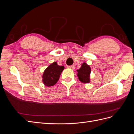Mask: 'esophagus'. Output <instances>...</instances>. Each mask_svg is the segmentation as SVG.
I'll return each instance as SVG.
<instances>
[{
    "instance_id": "1",
    "label": "esophagus",
    "mask_w": 134,
    "mask_h": 134,
    "mask_svg": "<svg viewBox=\"0 0 134 134\" xmlns=\"http://www.w3.org/2000/svg\"><path fill=\"white\" fill-rule=\"evenodd\" d=\"M68 68L69 69H74L75 68V65H70V66H68Z\"/></svg>"
}]
</instances>
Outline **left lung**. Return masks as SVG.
Returning a JSON list of instances; mask_svg holds the SVG:
<instances>
[{"label": "left lung", "instance_id": "left-lung-1", "mask_svg": "<svg viewBox=\"0 0 134 134\" xmlns=\"http://www.w3.org/2000/svg\"><path fill=\"white\" fill-rule=\"evenodd\" d=\"M78 72L77 76L79 80L83 83H89L90 82V74L91 72V68L86 63H83L81 68L77 70Z\"/></svg>", "mask_w": 134, "mask_h": 134}]
</instances>
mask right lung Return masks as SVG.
Returning a JSON list of instances; mask_svg holds the SVG:
<instances>
[{
    "mask_svg": "<svg viewBox=\"0 0 134 134\" xmlns=\"http://www.w3.org/2000/svg\"><path fill=\"white\" fill-rule=\"evenodd\" d=\"M64 69V66L58 65L56 62L50 64L44 70L42 75V81L44 86L47 87L54 86L58 82Z\"/></svg>",
    "mask_w": 134,
    "mask_h": 134,
    "instance_id": "add662e5",
    "label": "right lung"
}]
</instances>
